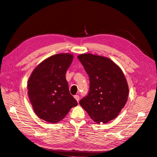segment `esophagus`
Wrapping results in <instances>:
<instances>
[{
    "label": "esophagus",
    "mask_w": 157,
    "mask_h": 157,
    "mask_svg": "<svg viewBox=\"0 0 157 157\" xmlns=\"http://www.w3.org/2000/svg\"><path fill=\"white\" fill-rule=\"evenodd\" d=\"M74 97H75V98L76 99V100H77V102L78 103V101H79V99H80V97H79L78 95H75V96Z\"/></svg>",
    "instance_id": "obj_1"
}]
</instances>
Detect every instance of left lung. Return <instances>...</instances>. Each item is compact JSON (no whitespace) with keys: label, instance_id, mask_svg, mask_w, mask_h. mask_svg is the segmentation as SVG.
I'll return each instance as SVG.
<instances>
[{"label":"left lung","instance_id":"left-lung-1","mask_svg":"<svg viewBox=\"0 0 157 157\" xmlns=\"http://www.w3.org/2000/svg\"><path fill=\"white\" fill-rule=\"evenodd\" d=\"M89 76L88 94L79 101L90 118L97 123L115 118L128 99V86L119 67L105 57L84 54L78 56Z\"/></svg>","mask_w":157,"mask_h":157}]
</instances>
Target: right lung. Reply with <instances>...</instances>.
Returning <instances> with one entry per match:
<instances>
[{
	"instance_id": "add662e5",
	"label": "right lung",
	"mask_w": 157,
	"mask_h": 157,
	"mask_svg": "<svg viewBox=\"0 0 157 157\" xmlns=\"http://www.w3.org/2000/svg\"><path fill=\"white\" fill-rule=\"evenodd\" d=\"M73 59V56L69 54L54 55L33 71L27 84L28 96L33 110L41 119L58 122L77 105L65 78Z\"/></svg>"
}]
</instances>
